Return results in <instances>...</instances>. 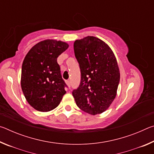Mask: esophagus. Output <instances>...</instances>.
<instances>
[{
  "label": "esophagus",
  "mask_w": 154,
  "mask_h": 154,
  "mask_svg": "<svg viewBox=\"0 0 154 154\" xmlns=\"http://www.w3.org/2000/svg\"><path fill=\"white\" fill-rule=\"evenodd\" d=\"M66 84H67V85H68V87H69V88L71 87V82H70L69 80L66 81Z\"/></svg>",
  "instance_id": "esophagus-1"
}]
</instances>
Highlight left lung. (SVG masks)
<instances>
[{
	"mask_svg": "<svg viewBox=\"0 0 154 154\" xmlns=\"http://www.w3.org/2000/svg\"><path fill=\"white\" fill-rule=\"evenodd\" d=\"M73 46L82 79L72 96L83 112L102 113L117 95L120 73L116 56L107 44L93 36L76 40Z\"/></svg>",
	"mask_w": 154,
	"mask_h": 154,
	"instance_id": "8db88e82",
	"label": "left lung"
}]
</instances>
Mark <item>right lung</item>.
I'll list each match as a JSON object with an SVG mask.
<instances>
[{"label":"right lung","mask_w":154,"mask_h":154,"mask_svg":"<svg viewBox=\"0 0 154 154\" xmlns=\"http://www.w3.org/2000/svg\"><path fill=\"white\" fill-rule=\"evenodd\" d=\"M69 46L64 41L45 39L34 45L25 56L21 87L28 103L36 110H53L66 94L57 58Z\"/></svg>","instance_id":"right-lung-1"}]
</instances>
